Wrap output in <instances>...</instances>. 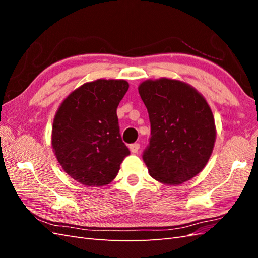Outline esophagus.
Here are the masks:
<instances>
[{
	"instance_id": "34e87169",
	"label": "esophagus",
	"mask_w": 258,
	"mask_h": 258,
	"mask_svg": "<svg viewBox=\"0 0 258 258\" xmlns=\"http://www.w3.org/2000/svg\"><path fill=\"white\" fill-rule=\"evenodd\" d=\"M130 150H131V152L132 153H138L139 152V150H140V144L139 143H134V144H131L130 145Z\"/></svg>"
}]
</instances>
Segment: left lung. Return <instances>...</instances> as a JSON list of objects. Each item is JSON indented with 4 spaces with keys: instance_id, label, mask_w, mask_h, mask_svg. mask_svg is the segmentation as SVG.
<instances>
[{
    "instance_id": "left-lung-1",
    "label": "left lung",
    "mask_w": 258,
    "mask_h": 258,
    "mask_svg": "<svg viewBox=\"0 0 258 258\" xmlns=\"http://www.w3.org/2000/svg\"><path fill=\"white\" fill-rule=\"evenodd\" d=\"M151 122L150 144L143 152L149 173L158 182L178 185L205 167L216 131L205 98L180 81H145L139 87Z\"/></svg>"
}]
</instances>
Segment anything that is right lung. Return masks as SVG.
<instances>
[{"label": "right lung", "mask_w": 258, "mask_h": 258, "mask_svg": "<svg viewBox=\"0 0 258 258\" xmlns=\"http://www.w3.org/2000/svg\"><path fill=\"white\" fill-rule=\"evenodd\" d=\"M127 90L124 80H96L71 93L57 109L52 146L62 168L76 182L86 186L111 183L130 154L116 114Z\"/></svg>", "instance_id": "add662e5"}]
</instances>
